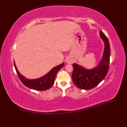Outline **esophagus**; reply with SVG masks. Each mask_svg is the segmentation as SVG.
I'll return each instance as SVG.
<instances>
[{
  "mask_svg": "<svg viewBox=\"0 0 127 127\" xmlns=\"http://www.w3.org/2000/svg\"><path fill=\"white\" fill-rule=\"evenodd\" d=\"M66 61L68 64H70L72 63V59L70 57H67L66 59Z\"/></svg>",
  "mask_w": 127,
  "mask_h": 127,
  "instance_id": "obj_1",
  "label": "esophagus"
}]
</instances>
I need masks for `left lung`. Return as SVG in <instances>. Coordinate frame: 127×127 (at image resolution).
<instances>
[{"label": "left lung", "instance_id": "left-lung-1", "mask_svg": "<svg viewBox=\"0 0 127 127\" xmlns=\"http://www.w3.org/2000/svg\"><path fill=\"white\" fill-rule=\"evenodd\" d=\"M99 36L104 42V49L102 59L97 66L87 69L77 64H72V82L82 90H90L97 86L104 79L109 70L110 57L109 42L101 30Z\"/></svg>", "mask_w": 127, "mask_h": 127}]
</instances>
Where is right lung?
I'll use <instances>...</instances> for the list:
<instances>
[{
	"label": "right lung",
	"instance_id": "add662e5",
	"mask_svg": "<svg viewBox=\"0 0 127 127\" xmlns=\"http://www.w3.org/2000/svg\"><path fill=\"white\" fill-rule=\"evenodd\" d=\"M14 67L16 69L19 78L25 86L31 89L36 91H45L49 89L55 82L56 76L57 72L64 66V63L53 68L52 69L40 78L34 79L26 78L18 71L15 61H14Z\"/></svg>",
	"mask_w": 127,
	"mask_h": 127
}]
</instances>
